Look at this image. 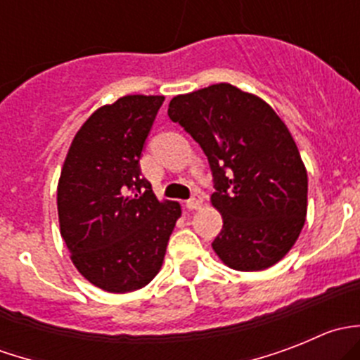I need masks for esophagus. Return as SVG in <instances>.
Instances as JSON below:
<instances>
[{
    "label": "esophagus",
    "mask_w": 360,
    "mask_h": 360,
    "mask_svg": "<svg viewBox=\"0 0 360 360\" xmlns=\"http://www.w3.org/2000/svg\"><path fill=\"white\" fill-rule=\"evenodd\" d=\"M186 207H188V209H190V210L200 209V207H202V198H198V197L190 198V200H186Z\"/></svg>",
    "instance_id": "1"
}]
</instances>
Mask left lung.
Returning a JSON list of instances; mask_svg holds the SVG:
<instances>
[{
    "instance_id": "obj_1",
    "label": "left lung",
    "mask_w": 360,
    "mask_h": 360,
    "mask_svg": "<svg viewBox=\"0 0 360 360\" xmlns=\"http://www.w3.org/2000/svg\"><path fill=\"white\" fill-rule=\"evenodd\" d=\"M172 122L202 146L223 216L212 249L226 266L261 271L296 244L308 205L307 167L288 125L261 97L216 83L172 97Z\"/></svg>"
}]
</instances>
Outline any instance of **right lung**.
I'll return each mask as SVG.
<instances>
[{
  "label": "right lung",
  "instance_id": "add662e5",
  "mask_svg": "<svg viewBox=\"0 0 360 360\" xmlns=\"http://www.w3.org/2000/svg\"><path fill=\"white\" fill-rule=\"evenodd\" d=\"M163 96H125L79 127L59 184V226L76 270L106 292L150 284L162 268L181 203L158 200L139 160Z\"/></svg>",
  "mask_w": 360,
  "mask_h": 360
}]
</instances>
